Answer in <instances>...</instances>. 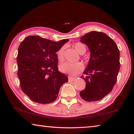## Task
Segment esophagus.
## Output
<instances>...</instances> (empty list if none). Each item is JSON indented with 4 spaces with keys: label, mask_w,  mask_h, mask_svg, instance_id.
I'll list each match as a JSON object with an SVG mask.
<instances>
[{
    "label": "esophagus",
    "mask_w": 134,
    "mask_h": 134,
    "mask_svg": "<svg viewBox=\"0 0 134 134\" xmlns=\"http://www.w3.org/2000/svg\"><path fill=\"white\" fill-rule=\"evenodd\" d=\"M74 80H75V78H74V77H69V81H74Z\"/></svg>",
    "instance_id": "obj_1"
}]
</instances>
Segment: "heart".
Wrapping results in <instances>:
<instances>
[{"label":"heart","mask_w":134,"mask_h":134,"mask_svg":"<svg viewBox=\"0 0 134 134\" xmlns=\"http://www.w3.org/2000/svg\"><path fill=\"white\" fill-rule=\"evenodd\" d=\"M76 51L80 54H83L86 52V46L81 42H77L74 45ZM64 47H62L57 51V57L60 62H62L64 60ZM83 70V65L81 63H64L60 65V70L63 73L69 74L71 76H75Z\"/></svg>","instance_id":"obj_1"}]
</instances>
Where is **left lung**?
Masks as SVG:
<instances>
[{"mask_svg":"<svg viewBox=\"0 0 134 134\" xmlns=\"http://www.w3.org/2000/svg\"><path fill=\"white\" fill-rule=\"evenodd\" d=\"M89 47L90 58L81 76L85 89L80 92L87 102L99 100L112 91L120 69L119 50L112 38L103 32L91 31L80 38Z\"/></svg>","mask_w":134,"mask_h":134,"instance_id":"left-lung-1","label":"left lung"}]
</instances>
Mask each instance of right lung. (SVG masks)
<instances>
[{
    "label": "right lung",
    "instance_id": "right-lung-1",
    "mask_svg": "<svg viewBox=\"0 0 134 134\" xmlns=\"http://www.w3.org/2000/svg\"><path fill=\"white\" fill-rule=\"evenodd\" d=\"M28 36L18 48V76L22 91L31 100L47 104L57 99L68 77L58 71L57 51L69 41Z\"/></svg>",
    "mask_w": 134,
    "mask_h": 134
}]
</instances>
